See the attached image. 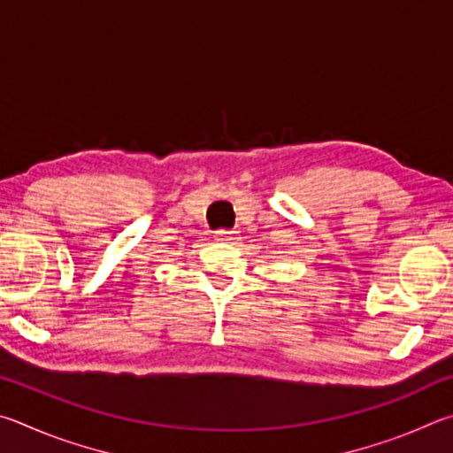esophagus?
<instances>
[{
    "instance_id": "1",
    "label": "esophagus",
    "mask_w": 453,
    "mask_h": 453,
    "mask_svg": "<svg viewBox=\"0 0 453 453\" xmlns=\"http://www.w3.org/2000/svg\"><path fill=\"white\" fill-rule=\"evenodd\" d=\"M214 241L225 242V244H228V247H236L241 241V234L236 231H219L217 234H214Z\"/></svg>"
}]
</instances>
